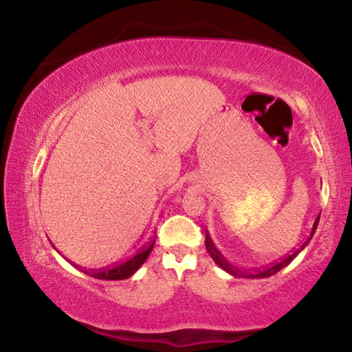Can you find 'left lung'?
Returning a JSON list of instances; mask_svg holds the SVG:
<instances>
[{
	"instance_id": "1",
	"label": "left lung",
	"mask_w": 352,
	"mask_h": 352,
	"mask_svg": "<svg viewBox=\"0 0 352 352\" xmlns=\"http://www.w3.org/2000/svg\"><path fill=\"white\" fill-rule=\"evenodd\" d=\"M318 222H320V216H318L317 219H315V222H314V226H312L311 234H309V237H307V239L305 241V243H302V245H301L300 248L295 250V252L292 253L290 256H287V258H284V259H281L279 262H275V264H272L270 267H265V269H262V270H254V272H241L239 269H236V267L231 265L230 262L223 258V254L219 252L217 247L214 245V242H212L211 236H210V233H208V231H206V237H205V245H206L208 253H210V256L212 258V261L216 262V264L220 267V269L225 270L226 273H230V275H233V276H236V278H252V279L269 278V276H272V275H275V273H278L279 270H283L285 265H289L290 262L294 261V259L296 258V256L300 254V253L302 252V250H305V248L309 245V242H311V239L314 237L315 231H317Z\"/></svg>"
}]
</instances>
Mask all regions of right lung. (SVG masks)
<instances>
[{
    "label": "right lung",
    "mask_w": 352,
    "mask_h": 352,
    "mask_svg": "<svg viewBox=\"0 0 352 352\" xmlns=\"http://www.w3.org/2000/svg\"><path fill=\"white\" fill-rule=\"evenodd\" d=\"M153 245H155V237L147 243L144 248H141L135 256L129 258L127 261L121 262V264L110 267V269L98 270V272H87L85 270L83 273H87V275H90L96 279H105V281H119V279H127L132 275H135V273L138 272L140 267L144 264L146 259L148 258V254H151V252H152Z\"/></svg>",
    "instance_id": "1"
}]
</instances>
